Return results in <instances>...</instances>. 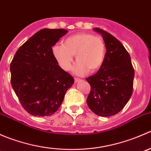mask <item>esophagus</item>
Listing matches in <instances>:
<instances>
[{
	"mask_svg": "<svg viewBox=\"0 0 151 151\" xmlns=\"http://www.w3.org/2000/svg\"><path fill=\"white\" fill-rule=\"evenodd\" d=\"M80 78H77V77H74V81H75V83H77V82H80Z\"/></svg>",
	"mask_w": 151,
	"mask_h": 151,
	"instance_id": "obj_1",
	"label": "esophagus"
}]
</instances>
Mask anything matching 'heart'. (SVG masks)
<instances>
[{
	"instance_id": "b5f03b06",
	"label": "heart",
	"mask_w": 151,
	"mask_h": 151,
	"mask_svg": "<svg viewBox=\"0 0 151 151\" xmlns=\"http://www.w3.org/2000/svg\"><path fill=\"white\" fill-rule=\"evenodd\" d=\"M52 52L59 66L65 71L71 68L76 55L78 63L74 73L83 75L94 72L103 65L106 55V45L102 38L88 33H80L66 38L63 45H55Z\"/></svg>"
}]
</instances>
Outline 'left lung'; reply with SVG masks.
Returning <instances> with one entry per match:
<instances>
[{"instance_id": "left-lung-1", "label": "left lung", "mask_w": 151, "mask_h": 151, "mask_svg": "<svg viewBox=\"0 0 151 151\" xmlns=\"http://www.w3.org/2000/svg\"><path fill=\"white\" fill-rule=\"evenodd\" d=\"M93 30L101 34L106 51L99 70L86 79L91 87L87 104L97 115L109 117L122 110L130 99L134 69L129 52L120 41L102 29Z\"/></svg>"}]
</instances>
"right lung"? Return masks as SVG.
I'll use <instances>...</instances> for the list:
<instances>
[{
    "instance_id": "obj_1",
    "label": "right lung",
    "mask_w": 151,
    "mask_h": 151,
    "mask_svg": "<svg viewBox=\"0 0 151 151\" xmlns=\"http://www.w3.org/2000/svg\"><path fill=\"white\" fill-rule=\"evenodd\" d=\"M67 33L65 29H42L18 49L11 62V84L30 115H53L74 84L72 76L58 66L52 52Z\"/></svg>"
}]
</instances>
